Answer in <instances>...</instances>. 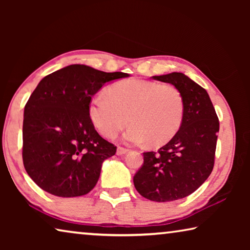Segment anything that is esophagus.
I'll use <instances>...</instances> for the list:
<instances>
[{
	"label": "esophagus",
	"instance_id": "1",
	"mask_svg": "<svg viewBox=\"0 0 250 250\" xmlns=\"http://www.w3.org/2000/svg\"><path fill=\"white\" fill-rule=\"evenodd\" d=\"M128 151H129V150L125 149V147H124V146H118L117 154H118V155H124V154H125Z\"/></svg>",
	"mask_w": 250,
	"mask_h": 250
}]
</instances>
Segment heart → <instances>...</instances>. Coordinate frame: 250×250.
I'll return each mask as SVG.
<instances>
[{
    "instance_id": "b5f03b06",
    "label": "heart",
    "mask_w": 250,
    "mask_h": 250,
    "mask_svg": "<svg viewBox=\"0 0 250 250\" xmlns=\"http://www.w3.org/2000/svg\"><path fill=\"white\" fill-rule=\"evenodd\" d=\"M96 96L89 104V116L97 130L108 139L125 126V139L132 143L149 140L151 146L166 145L180 130L184 117V99L170 83L141 79H125Z\"/></svg>"
}]
</instances>
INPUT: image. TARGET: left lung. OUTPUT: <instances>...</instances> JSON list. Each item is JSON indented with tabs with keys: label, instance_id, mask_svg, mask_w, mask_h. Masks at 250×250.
<instances>
[{
	"label": "left lung",
	"instance_id": "left-lung-1",
	"mask_svg": "<svg viewBox=\"0 0 250 250\" xmlns=\"http://www.w3.org/2000/svg\"><path fill=\"white\" fill-rule=\"evenodd\" d=\"M172 83L184 99V117L177 133L158 152H145L133 176L134 188L154 202H171L195 192L213 171L218 117L204 88L182 73L152 77Z\"/></svg>",
	"mask_w": 250,
	"mask_h": 250
}]
</instances>
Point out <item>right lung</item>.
Returning <instances> with one entry per match:
<instances>
[{"mask_svg":"<svg viewBox=\"0 0 250 250\" xmlns=\"http://www.w3.org/2000/svg\"><path fill=\"white\" fill-rule=\"evenodd\" d=\"M70 65L41 80L24 108L23 163L44 191L59 197L86 195L103 162L117 146L101 138L89 116L91 97L105 83L128 77Z\"/></svg>","mask_w":250,"mask_h":250,"instance_id":"1","label":"right lung"}]
</instances>
